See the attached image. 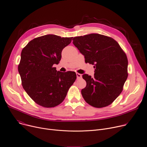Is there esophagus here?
I'll return each instance as SVG.
<instances>
[{
	"mask_svg": "<svg viewBox=\"0 0 147 147\" xmlns=\"http://www.w3.org/2000/svg\"><path fill=\"white\" fill-rule=\"evenodd\" d=\"M76 76H77V79L81 78H82V74H79V73H76Z\"/></svg>",
	"mask_w": 147,
	"mask_h": 147,
	"instance_id": "1",
	"label": "esophagus"
}]
</instances>
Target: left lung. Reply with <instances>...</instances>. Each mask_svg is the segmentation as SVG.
Listing matches in <instances>:
<instances>
[{
  "label": "left lung",
  "instance_id": "left-lung-1",
  "mask_svg": "<svg viewBox=\"0 0 147 147\" xmlns=\"http://www.w3.org/2000/svg\"><path fill=\"white\" fill-rule=\"evenodd\" d=\"M73 43L84 56L85 62L93 64L94 77L83 75L87 85L82 90L84 100L96 108L111 104L121 94L128 77V59L114 39L92 33L75 37Z\"/></svg>",
  "mask_w": 147,
  "mask_h": 147
}]
</instances>
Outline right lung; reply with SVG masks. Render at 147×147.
Wrapping results in <instances>:
<instances>
[{
	"instance_id": "add662e5",
	"label": "right lung",
	"mask_w": 147,
	"mask_h": 147,
	"mask_svg": "<svg viewBox=\"0 0 147 147\" xmlns=\"http://www.w3.org/2000/svg\"><path fill=\"white\" fill-rule=\"evenodd\" d=\"M72 39L73 37L45 35L33 39L22 51L18 71L23 88L43 107L61 104L77 78L74 71H57L53 67L59 63L63 49Z\"/></svg>"
}]
</instances>
